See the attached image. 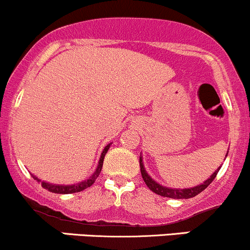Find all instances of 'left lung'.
<instances>
[{"label":"left lung","instance_id":"1","mask_svg":"<svg viewBox=\"0 0 250 250\" xmlns=\"http://www.w3.org/2000/svg\"><path fill=\"white\" fill-rule=\"evenodd\" d=\"M139 166H141L142 178H143L146 186L149 187V189L152 190L154 193H156L158 195H162V197H167V198H173V199H188V198H193L195 197V195H198L200 192H203V190L205 189L212 181H213L214 178L217 176V174H218L219 169H221V167H219L210 176V179L206 180L204 184L199 185V186L192 187V188H185V189H173V188H167V187L161 186V185H158L156 181H154V180L147 175L146 169H144L143 162H142V157H139Z\"/></svg>","mask_w":250,"mask_h":250}]
</instances>
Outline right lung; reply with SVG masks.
Here are the masks:
<instances>
[{"mask_svg":"<svg viewBox=\"0 0 250 250\" xmlns=\"http://www.w3.org/2000/svg\"><path fill=\"white\" fill-rule=\"evenodd\" d=\"M109 144L104 149L103 154H101V157H100V161H99V165H98V168H96V171L94 173V175L92 176L90 179H88L87 181H83V182H80V184L77 185H71V186H62V185H51V184H46V182L42 181V187H44L45 189L50 190V192H53V193H60V194H70V193H76V192H81V190L85 189L87 187H90L95 182V179L96 176L100 174L101 171V168H103V163H104V155H106V152L108 151L109 149ZM33 176V175H32ZM34 180H37V181H40L38 178H36V176H33Z\"/></svg>","mask_w":250,"mask_h":250,"instance_id":"1","label":"right lung"}]
</instances>
